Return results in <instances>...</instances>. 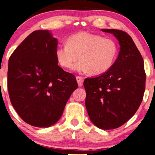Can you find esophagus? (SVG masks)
<instances>
[{
    "instance_id": "1",
    "label": "esophagus",
    "mask_w": 155,
    "mask_h": 155,
    "mask_svg": "<svg viewBox=\"0 0 155 155\" xmlns=\"http://www.w3.org/2000/svg\"><path fill=\"white\" fill-rule=\"evenodd\" d=\"M76 81H77L78 85L79 86H83V82H84V78L81 76H76Z\"/></svg>"
}]
</instances>
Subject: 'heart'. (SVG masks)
I'll list each match as a JSON object with an SVG mask.
<instances>
[{
  "label": "heart",
  "instance_id": "heart-1",
  "mask_svg": "<svg viewBox=\"0 0 155 155\" xmlns=\"http://www.w3.org/2000/svg\"><path fill=\"white\" fill-rule=\"evenodd\" d=\"M117 45L109 38L88 32H80L69 37L67 45H59L55 50V56L61 67L75 71H88L92 75H101L112 67L117 55Z\"/></svg>",
  "mask_w": 155,
  "mask_h": 155
}]
</instances>
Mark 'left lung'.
Segmentation results:
<instances>
[{
    "label": "left lung",
    "mask_w": 155,
    "mask_h": 155,
    "mask_svg": "<svg viewBox=\"0 0 155 155\" xmlns=\"http://www.w3.org/2000/svg\"><path fill=\"white\" fill-rule=\"evenodd\" d=\"M118 40L120 52L112 67L94 78H86V108L94 124L102 130L120 127L139 108L145 89L144 61L133 39L124 31L104 29Z\"/></svg>",
    "instance_id": "left-lung-1"
}]
</instances>
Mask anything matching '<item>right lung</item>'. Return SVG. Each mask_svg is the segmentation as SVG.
<instances>
[{"label":"right lung","instance_id":"right-lung-1","mask_svg":"<svg viewBox=\"0 0 155 155\" xmlns=\"http://www.w3.org/2000/svg\"><path fill=\"white\" fill-rule=\"evenodd\" d=\"M57 43L48 30H35L15 49L8 61L10 102L25 122L35 127L55 124L78 88L75 76L58 65Z\"/></svg>","mask_w":155,"mask_h":155}]
</instances>
